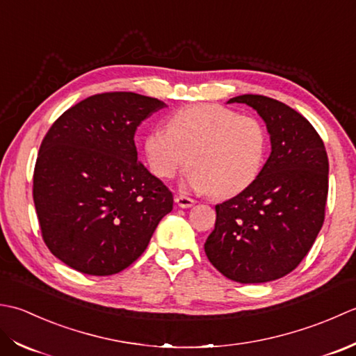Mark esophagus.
I'll use <instances>...</instances> for the list:
<instances>
[{
	"label": "esophagus",
	"instance_id": "esophagus-1",
	"mask_svg": "<svg viewBox=\"0 0 356 356\" xmlns=\"http://www.w3.org/2000/svg\"><path fill=\"white\" fill-rule=\"evenodd\" d=\"M175 201H177V204L179 207H183V209H188V207H192L195 204V200L191 198V197H187V195H177Z\"/></svg>",
	"mask_w": 356,
	"mask_h": 356
}]
</instances>
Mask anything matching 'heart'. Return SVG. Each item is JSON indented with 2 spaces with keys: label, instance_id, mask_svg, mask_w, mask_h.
<instances>
[{
  "label": "heart",
  "instance_id": "obj_1",
  "mask_svg": "<svg viewBox=\"0 0 356 356\" xmlns=\"http://www.w3.org/2000/svg\"><path fill=\"white\" fill-rule=\"evenodd\" d=\"M266 147L258 120L209 103L181 107L168 130H152L144 138L147 163L158 178H172L188 156V184L213 198L234 197L249 187L263 168Z\"/></svg>",
  "mask_w": 356,
  "mask_h": 356
}]
</instances>
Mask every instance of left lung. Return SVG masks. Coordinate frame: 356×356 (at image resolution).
<instances>
[{
	"label": "left lung",
	"instance_id": "8db88e82",
	"mask_svg": "<svg viewBox=\"0 0 356 356\" xmlns=\"http://www.w3.org/2000/svg\"><path fill=\"white\" fill-rule=\"evenodd\" d=\"M264 120L272 152L253 183L216 204L206 255L224 277L258 284L298 267L320 234L329 192V159L314 126L281 101L239 95Z\"/></svg>",
	"mask_w": 356,
	"mask_h": 356
}]
</instances>
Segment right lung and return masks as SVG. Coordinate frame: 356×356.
<instances>
[{
  "label": "right lung",
  "mask_w": 356,
  "mask_h": 356,
  "mask_svg": "<svg viewBox=\"0 0 356 356\" xmlns=\"http://www.w3.org/2000/svg\"><path fill=\"white\" fill-rule=\"evenodd\" d=\"M165 104L134 92L92 95L67 108L42 140L33 170L41 235L86 275L136 261L173 207V195L138 161L136 127Z\"/></svg>",
  "instance_id": "right-lung-1"
}]
</instances>
